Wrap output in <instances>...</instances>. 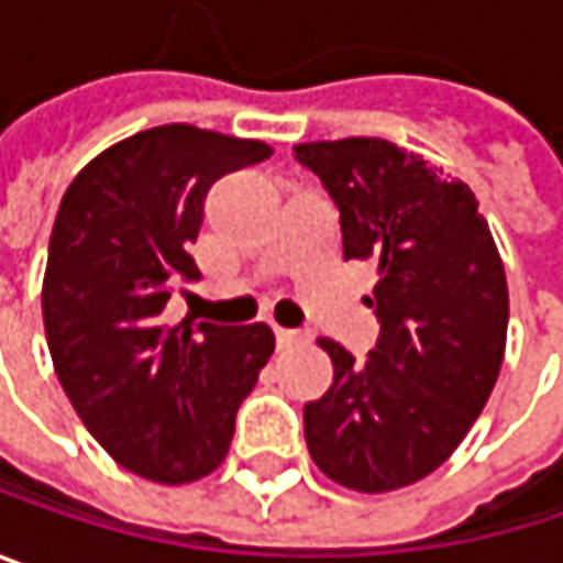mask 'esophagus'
Listing matches in <instances>:
<instances>
[{
	"instance_id": "esophagus-1",
	"label": "esophagus",
	"mask_w": 563,
	"mask_h": 563,
	"mask_svg": "<svg viewBox=\"0 0 563 563\" xmlns=\"http://www.w3.org/2000/svg\"><path fill=\"white\" fill-rule=\"evenodd\" d=\"M274 332H277V342H280V349L302 342V332H299V329H283V325H274Z\"/></svg>"
}]
</instances>
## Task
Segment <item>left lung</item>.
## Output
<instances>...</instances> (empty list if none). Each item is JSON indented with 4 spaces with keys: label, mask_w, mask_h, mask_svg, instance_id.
Segmentation results:
<instances>
[{
    "label": "left lung",
    "mask_w": 563,
    "mask_h": 563,
    "mask_svg": "<svg viewBox=\"0 0 563 563\" xmlns=\"http://www.w3.org/2000/svg\"><path fill=\"white\" fill-rule=\"evenodd\" d=\"M339 205L345 261H378V345L355 362L319 339L332 385L302 407L312 463L355 493L443 466L496 388L508 283L473 188L378 136L292 146Z\"/></svg>",
    "instance_id": "obj_1"
}]
</instances>
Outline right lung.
<instances>
[{
  "label": "right lung",
  "instance_id": "right-lung-1",
  "mask_svg": "<svg viewBox=\"0 0 563 563\" xmlns=\"http://www.w3.org/2000/svg\"><path fill=\"white\" fill-rule=\"evenodd\" d=\"M271 153L166 123L93 156L60 198L42 283L57 382L93 440L150 483H195L224 463L238 407L274 355L264 322H166L178 283L198 280L188 247L208 188Z\"/></svg>",
  "mask_w": 563,
  "mask_h": 563
}]
</instances>
